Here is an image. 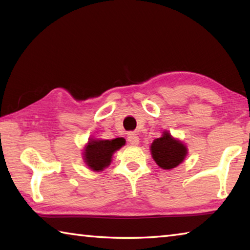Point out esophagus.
Segmentation results:
<instances>
[{
	"instance_id": "esophagus-1",
	"label": "esophagus",
	"mask_w": 250,
	"mask_h": 250,
	"mask_svg": "<svg viewBox=\"0 0 250 250\" xmlns=\"http://www.w3.org/2000/svg\"><path fill=\"white\" fill-rule=\"evenodd\" d=\"M128 141H129L130 145H132V146L139 145V137L137 135V133L129 132L128 133Z\"/></svg>"
}]
</instances>
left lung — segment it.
Wrapping results in <instances>:
<instances>
[{
	"instance_id": "obj_1",
	"label": "left lung",
	"mask_w": 250,
	"mask_h": 250,
	"mask_svg": "<svg viewBox=\"0 0 250 250\" xmlns=\"http://www.w3.org/2000/svg\"><path fill=\"white\" fill-rule=\"evenodd\" d=\"M151 153L160 167L170 170L183 162L188 150L183 143L173 139L168 132H164L151 145Z\"/></svg>"
}]
</instances>
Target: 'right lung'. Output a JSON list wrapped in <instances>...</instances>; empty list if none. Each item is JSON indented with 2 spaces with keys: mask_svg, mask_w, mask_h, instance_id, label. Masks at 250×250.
Wrapping results in <instances>:
<instances>
[{
  "mask_svg": "<svg viewBox=\"0 0 250 250\" xmlns=\"http://www.w3.org/2000/svg\"><path fill=\"white\" fill-rule=\"evenodd\" d=\"M125 143L124 138L113 140H90L84 149V162L94 171H101L111 162L113 152Z\"/></svg>",
  "mask_w": 250,
  "mask_h": 250,
  "instance_id": "right-lung-1",
  "label": "right lung"
}]
</instances>
